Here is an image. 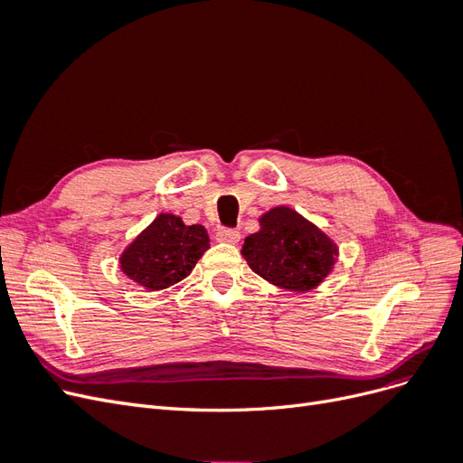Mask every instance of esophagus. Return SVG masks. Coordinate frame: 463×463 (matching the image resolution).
Instances as JSON below:
<instances>
[{"mask_svg": "<svg viewBox=\"0 0 463 463\" xmlns=\"http://www.w3.org/2000/svg\"><path fill=\"white\" fill-rule=\"evenodd\" d=\"M241 233L237 230H230V228H220L216 233V240L222 243H237L240 241Z\"/></svg>", "mask_w": 463, "mask_h": 463, "instance_id": "34e87169", "label": "esophagus"}]
</instances>
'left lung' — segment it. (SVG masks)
Masks as SVG:
<instances>
[{"label": "left lung", "instance_id": "left-lung-1", "mask_svg": "<svg viewBox=\"0 0 463 463\" xmlns=\"http://www.w3.org/2000/svg\"><path fill=\"white\" fill-rule=\"evenodd\" d=\"M259 223L260 230L245 237L241 255L266 282L289 291H309L332 272L338 247L296 210L276 206Z\"/></svg>", "mask_w": 463, "mask_h": 463}]
</instances>
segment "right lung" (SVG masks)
Returning <instances> with one entry per match:
<instances>
[{
  "label": "right lung",
  "instance_id": "1",
  "mask_svg": "<svg viewBox=\"0 0 463 463\" xmlns=\"http://www.w3.org/2000/svg\"><path fill=\"white\" fill-rule=\"evenodd\" d=\"M208 247L201 223L185 226L175 214H158L123 250L119 266L135 284L158 291L187 278Z\"/></svg>",
  "mask_w": 463,
  "mask_h": 463
}]
</instances>
